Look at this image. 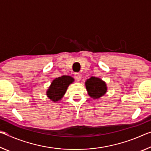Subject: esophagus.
I'll use <instances>...</instances> for the list:
<instances>
[{
    "label": "esophagus",
    "mask_w": 151,
    "mask_h": 151,
    "mask_svg": "<svg viewBox=\"0 0 151 151\" xmlns=\"http://www.w3.org/2000/svg\"><path fill=\"white\" fill-rule=\"evenodd\" d=\"M81 77H82V75L79 73H75V78L77 81H80L81 80Z\"/></svg>",
    "instance_id": "esophagus-1"
}]
</instances>
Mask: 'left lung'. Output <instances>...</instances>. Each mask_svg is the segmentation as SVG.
<instances>
[{
  "instance_id": "obj_1",
  "label": "left lung",
  "mask_w": 151,
  "mask_h": 151,
  "mask_svg": "<svg viewBox=\"0 0 151 151\" xmlns=\"http://www.w3.org/2000/svg\"><path fill=\"white\" fill-rule=\"evenodd\" d=\"M85 86L89 96L93 99H100L107 92L105 82L94 76H91L85 81Z\"/></svg>"
}]
</instances>
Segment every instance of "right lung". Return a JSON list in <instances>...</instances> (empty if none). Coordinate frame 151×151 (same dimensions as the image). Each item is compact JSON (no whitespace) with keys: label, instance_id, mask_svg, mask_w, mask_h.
<instances>
[{"label":"right lung","instance_id":"obj_1","mask_svg":"<svg viewBox=\"0 0 151 151\" xmlns=\"http://www.w3.org/2000/svg\"><path fill=\"white\" fill-rule=\"evenodd\" d=\"M75 81L72 76L63 75L56 78L52 81L46 94L50 100L54 103L60 101L65 95L66 90L70 84Z\"/></svg>","mask_w":151,"mask_h":151}]
</instances>
